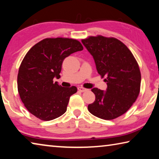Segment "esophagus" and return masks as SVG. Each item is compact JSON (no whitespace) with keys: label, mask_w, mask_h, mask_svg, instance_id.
<instances>
[{"label":"esophagus","mask_w":159,"mask_h":159,"mask_svg":"<svg viewBox=\"0 0 159 159\" xmlns=\"http://www.w3.org/2000/svg\"><path fill=\"white\" fill-rule=\"evenodd\" d=\"M78 90H79L80 92H84L85 91H87V89H85V88H84V87H78Z\"/></svg>","instance_id":"esophagus-1"}]
</instances>
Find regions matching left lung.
I'll return each instance as SVG.
<instances>
[{
  "instance_id": "obj_1",
  "label": "left lung",
  "mask_w": 159,
  "mask_h": 159,
  "mask_svg": "<svg viewBox=\"0 0 159 159\" xmlns=\"http://www.w3.org/2000/svg\"><path fill=\"white\" fill-rule=\"evenodd\" d=\"M82 43L93 56L97 70L107 82L106 92L98 88L92 91L95 101L88 110L98 118L111 120L126 113L140 92L141 72L129 48L114 38L90 36Z\"/></svg>"
}]
</instances>
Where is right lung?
I'll use <instances>...</instances> for the list:
<instances>
[{
	"mask_svg": "<svg viewBox=\"0 0 159 159\" xmlns=\"http://www.w3.org/2000/svg\"><path fill=\"white\" fill-rule=\"evenodd\" d=\"M83 50L80 42L71 38H45L27 52L18 74V90L29 112L43 121H50L67 111L70 97L76 87H62L53 82L59 79L63 60Z\"/></svg>",
	"mask_w": 159,
	"mask_h": 159,
	"instance_id": "add662e5",
	"label": "right lung"
}]
</instances>
